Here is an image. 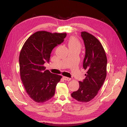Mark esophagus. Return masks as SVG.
Segmentation results:
<instances>
[{"label": "esophagus", "instance_id": "esophagus-1", "mask_svg": "<svg viewBox=\"0 0 127 127\" xmlns=\"http://www.w3.org/2000/svg\"><path fill=\"white\" fill-rule=\"evenodd\" d=\"M63 79L64 80H66V81H70V80H71V78L66 77H65V76L63 77Z\"/></svg>", "mask_w": 127, "mask_h": 127}]
</instances>
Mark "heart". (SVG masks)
<instances>
[{
	"instance_id": "obj_1",
	"label": "heart",
	"mask_w": 127,
	"mask_h": 127,
	"mask_svg": "<svg viewBox=\"0 0 127 127\" xmlns=\"http://www.w3.org/2000/svg\"><path fill=\"white\" fill-rule=\"evenodd\" d=\"M68 46L69 47V48H71V47H74L76 46H79L80 47V42L75 37H70L68 41Z\"/></svg>"
}]
</instances>
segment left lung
I'll return each mask as SVG.
<instances>
[{
    "mask_svg": "<svg viewBox=\"0 0 127 127\" xmlns=\"http://www.w3.org/2000/svg\"><path fill=\"white\" fill-rule=\"evenodd\" d=\"M81 33L85 47L83 66L87 72L83 81L79 82V89L71 95L79 102H88L97 95L104 82L107 58L102 45L96 37L85 31Z\"/></svg>",
    "mask_w": 127,
    "mask_h": 127,
    "instance_id": "1",
    "label": "left lung"
}]
</instances>
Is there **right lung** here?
I'll return each mask as SVG.
<instances>
[{"instance_id": "obj_1", "label": "right lung", "mask_w": 127, "mask_h": 127, "mask_svg": "<svg viewBox=\"0 0 127 127\" xmlns=\"http://www.w3.org/2000/svg\"><path fill=\"white\" fill-rule=\"evenodd\" d=\"M66 34L37 31L26 40L20 52L21 80L28 95L36 102H45L55 95L62 76L45 70L44 65L49 62L52 49L64 41Z\"/></svg>"}]
</instances>
